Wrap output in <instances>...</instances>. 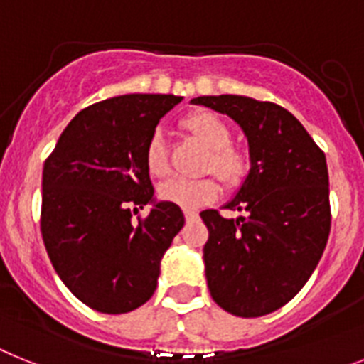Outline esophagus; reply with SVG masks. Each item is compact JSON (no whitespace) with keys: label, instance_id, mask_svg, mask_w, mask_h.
Instances as JSON below:
<instances>
[{"label":"esophagus","instance_id":"1","mask_svg":"<svg viewBox=\"0 0 364 364\" xmlns=\"http://www.w3.org/2000/svg\"><path fill=\"white\" fill-rule=\"evenodd\" d=\"M185 218H187V222H192V220L198 218V213L192 209H185Z\"/></svg>","mask_w":364,"mask_h":364}]
</instances>
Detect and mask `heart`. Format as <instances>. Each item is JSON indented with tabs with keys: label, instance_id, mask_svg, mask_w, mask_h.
Instances as JSON below:
<instances>
[{
	"label": "heart",
	"instance_id": "1",
	"mask_svg": "<svg viewBox=\"0 0 364 364\" xmlns=\"http://www.w3.org/2000/svg\"><path fill=\"white\" fill-rule=\"evenodd\" d=\"M185 129L196 136L209 151L205 161L207 170H213L216 176L228 185H235L242 179L246 172V157L239 149L229 146L231 142V129L220 116L213 112H196L183 122ZM146 166L148 172L155 177H161L168 172V155L163 133H154L146 146ZM161 198L164 201L176 203L183 209H198L213 201L218 194V185L210 177L201 179H183L173 177L161 187Z\"/></svg>",
	"mask_w": 364,
	"mask_h": 364
}]
</instances>
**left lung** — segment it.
<instances>
[{"instance_id":"8db88e82","label":"left lung","mask_w":364,"mask_h":364,"mask_svg":"<svg viewBox=\"0 0 364 364\" xmlns=\"http://www.w3.org/2000/svg\"><path fill=\"white\" fill-rule=\"evenodd\" d=\"M239 124L248 139L250 170L224 218L201 210L209 229L203 246L213 300L244 318L262 316L291 301L307 283L329 237V176L326 155L291 112L248 96H200Z\"/></svg>"}]
</instances>
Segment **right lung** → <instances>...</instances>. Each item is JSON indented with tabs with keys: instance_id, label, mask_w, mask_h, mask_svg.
Masks as SVG:
<instances>
[{
	"instance_id": "right-lung-1",
	"label": "right lung",
	"mask_w": 364,
	"mask_h": 364,
	"mask_svg": "<svg viewBox=\"0 0 364 364\" xmlns=\"http://www.w3.org/2000/svg\"><path fill=\"white\" fill-rule=\"evenodd\" d=\"M181 96L124 94L87 107L66 125L42 172V239L77 300L107 314L154 296L161 261L185 216L157 200L146 146ZM149 203L135 225L130 209Z\"/></svg>"
}]
</instances>
